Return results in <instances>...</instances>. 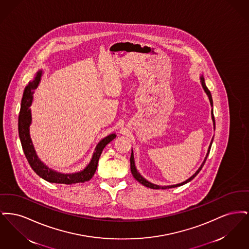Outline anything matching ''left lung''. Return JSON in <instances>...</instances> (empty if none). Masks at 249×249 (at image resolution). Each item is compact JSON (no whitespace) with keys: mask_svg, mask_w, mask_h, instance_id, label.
Instances as JSON below:
<instances>
[{"mask_svg":"<svg viewBox=\"0 0 249 249\" xmlns=\"http://www.w3.org/2000/svg\"><path fill=\"white\" fill-rule=\"evenodd\" d=\"M200 80H201V86H202V89H203V90H204V92L206 93V95L208 96V99H209V101H210V105H211V107H213V99H212V95H211V92L209 91V89H207V87H206V85H205V82H204V78H203V75L201 74V76H200ZM211 116H212V120H213V130L215 129V122H214V118H213V109H212V111H211ZM213 137L212 138V140H211V142H210V144H209V147H208V150H207V153H206V156H205V158H204V160H203V161H202V163H201V166L199 167V169L195 172V174L194 175H192L191 177H190L189 179H187L186 181H184V182H182V183H179V184H176V185H170V186H159V185H156V184H153V183H151V182H149L148 180H146L145 178H142V176H141V174L137 171V169H136V166H135V161H134V156H133V151H132V149H131V155H130V172H131V174H132V176H133V178H135L139 183H141L142 185H143L144 187H147V188H149V189H153V190H160V189H162V190H166V189H172V188H177V187H180V186H182V185H185V184H187V183H189L190 182L193 178H195L199 173H200V171L201 170V168H202V166L203 164L205 163V161H206V159H207V157H208V154H209V152H210V149H211V146H212V143H213Z\"/></svg>","mask_w":249,"mask_h":249,"instance_id":"left-lung-1","label":"left lung"}]
</instances>
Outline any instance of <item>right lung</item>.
I'll return each instance as SVG.
<instances>
[{"mask_svg": "<svg viewBox=\"0 0 249 249\" xmlns=\"http://www.w3.org/2000/svg\"><path fill=\"white\" fill-rule=\"evenodd\" d=\"M42 74V70L37 71L35 79L28 84V86L25 88L21 100L20 111L18 116V135L24 154L26 156L28 162L30 163L32 169L40 178L45 179L48 182L69 185L89 181L94 176L100 156L102 154L104 148L112 140H114L117 135L116 133H111L97 143L89 163L86 166L82 171L71 174H64L57 172L46 165L36 154V149L30 134V126L32 124V111L30 107L33 104L34 93L41 81Z\"/></svg>", "mask_w": 249, "mask_h": 249, "instance_id": "right-lung-1", "label": "right lung"}]
</instances>
